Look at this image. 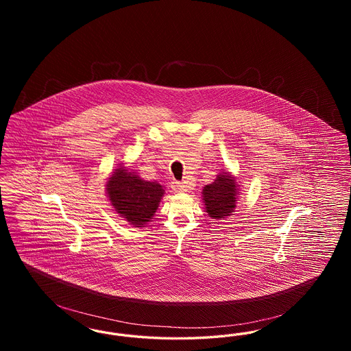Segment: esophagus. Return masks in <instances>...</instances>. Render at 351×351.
I'll list each match as a JSON object with an SVG mask.
<instances>
[{
    "label": "esophagus",
    "mask_w": 351,
    "mask_h": 351,
    "mask_svg": "<svg viewBox=\"0 0 351 351\" xmlns=\"http://www.w3.org/2000/svg\"><path fill=\"white\" fill-rule=\"evenodd\" d=\"M191 183L189 182H173L172 183V188L176 191V192H185V191H189L191 189Z\"/></svg>",
    "instance_id": "1"
}]
</instances>
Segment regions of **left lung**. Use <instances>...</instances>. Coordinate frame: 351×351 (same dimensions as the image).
Wrapping results in <instances>:
<instances>
[{
	"instance_id": "8db88e82",
	"label": "left lung",
	"mask_w": 351,
	"mask_h": 351,
	"mask_svg": "<svg viewBox=\"0 0 351 351\" xmlns=\"http://www.w3.org/2000/svg\"><path fill=\"white\" fill-rule=\"evenodd\" d=\"M205 209L213 218L230 216L235 208L237 185L235 180L228 173H219L216 180L202 189Z\"/></svg>"
}]
</instances>
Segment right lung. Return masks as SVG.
<instances>
[{"label":"right lung","mask_w":351,"mask_h":351,"mask_svg":"<svg viewBox=\"0 0 351 351\" xmlns=\"http://www.w3.org/2000/svg\"><path fill=\"white\" fill-rule=\"evenodd\" d=\"M106 191L118 215L136 228L150 221L165 193L160 184L146 182L125 168H118L109 178Z\"/></svg>","instance_id":"obj_1"}]
</instances>
